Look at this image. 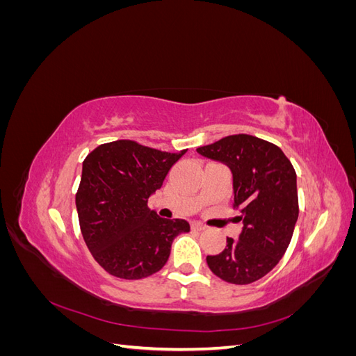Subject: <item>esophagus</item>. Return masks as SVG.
Segmentation results:
<instances>
[{
  "label": "esophagus",
  "mask_w": 356,
  "mask_h": 356,
  "mask_svg": "<svg viewBox=\"0 0 356 356\" xmlns=\"http://www.w3.org/2000/svg\"><path fill=\"white\" fill-rule=\"evenodd\" d=\"M191 229L196 230V232H203L204 229H207V225H203L202 222H193L191 224Z\"/></svg>",
  "instance_id": "1"
}]
</instances>
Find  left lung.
<instances>
[{
    "label": "left lung",
    "mask_w": 356,
    "mask_h": 356,
    "mask_svg": "<svg viewBox=\"0 0 356 356\" xmlns=\"http://www.w3.org/2000/svg\"><path fill=\"white\" fill-rule=\"evenodd\" d=\"M197 153L227 165L234 208L243 222L239 239L207 263L222 281L246 285L266 276L284 257L298 218L297 175L277 145L252 135L225 136Z\"/></svg>",
    "instance_id": "8db88e82"
}]
</instances>
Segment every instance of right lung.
<instances>
[{
	"label": "right lung",
	"instance_id": "obj_1",
	"mask_svg": "<svg viewBox=\"0 0 356 356\" xmlns=\"http://www.w3.org/2000/svg\"><path fill=\"white\" fill-rule=\"evenodd\" d=\"M186 152L166 153L120 139L84 159L75 195L80 229L93 258L110 275L152 276L166 264L177 236L190 232L186 220L160 218L147 207Z\"/></svg>",
	"mask_w": 356,
	"mask_h": 356
}]
</instances>
